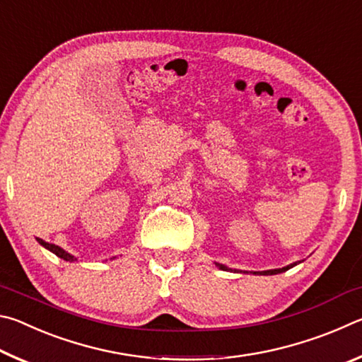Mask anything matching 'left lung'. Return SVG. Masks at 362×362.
I'll use <instances>...</instances> for the list:
<instances>
[{"label": "left lung", "instance_id": "left-lung-1", "mask_svg": "<svg viewBox=\"0 0 362 362\" xmlns=\"http://www.w3.org/2000/svg\"><path fill=\"white\" fill-rule=\"evenodd\" d=\"M216 265L220 268V269H223V272H235V273H247V272H240V269H231V268H228V267H225V265H222V263H216ZM297 265V262L296 263H291V265H287V267H283V268H276V269H267V272H252V274H263V276H268V274H279V273H283V272H287V269L289 268H292V267H296Z\"/></svg>", "mask_w": 362, "mask_h": 362}]
</instances>
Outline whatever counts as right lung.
<instances>
[{
  "instance_id": "obj_1",
  "label": "right lung",
  "mask_w": 362,
  "mask_h": 362,
  "mask_svg": "<svg viewBox=\"0 0 362 362\" xmlns=\"http://www.w3.org/2000/svg\"><path fill=\"white\" fill-rule=\"evenodd\" d=\"M36 241H38L42 247H46L47 250H51L52 254H56L57 257H60V259H64V260H66V262H75V260H76V257H75V255L69 254V252H66V250H64L62 247L56 246V244H51V243L42 241L41 238H36Z\"/></svg>"
}]
</instances>
